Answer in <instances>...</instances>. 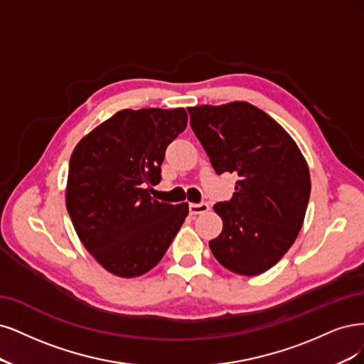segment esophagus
<instances>
[{
    "label": "esophagus",
    "instance_id": "obj_1",
    "mask_svg": "<svg viewBox=\"0 0 364 364\" xmlns=\"http://www.w3.org/2000/svg\"><path fill=\"white\" fill-rule=\"evenodd\" d=\"M210 210V205L207 203H199V204H191L189 205V212L191 215H201L207 213Z\"/></svg>",
    "mask_w": 364,
    "mask_h": 364
}]
</instances>
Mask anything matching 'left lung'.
I'll list each match as a JSON object with an SVG mask.
<instances>
[{
    "mask_svg": "<svg viewBox=\"0 0 364 364\" xmlns=\"http://www.w3.org/2000/svg\"><path fill=\"white\" fill-rule=\"evenodd\" d=\"M191 125L216 173H237L232 198L215 204L222 232L208 242L228 271L254 277L296 240L310 198V171L290 134L245 101L189 107Z\"/></svg>",
    "mask_w": 364,
    "mask_h": 364,
    "instance_id": "1",
    "label": "left lung"
}]
</instances>
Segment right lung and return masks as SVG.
Masks as SVG:
<instances>
[{
  "mask_svg": "<svg viewBox=\"0 0 364 364\" xmlns=\"http://www.w3.org/2000/svg\"><path fill=\"white\" fill-rule=\"evenodd\" d=\"M186 127L181 107L125 109L74 148L66 208L81 243L107 272L133 278L151 271L189 215V204L157 201L148 187L160 181L165 151Z\"/></svg>",
  "mask_w": 364,
  "mask_h": 364,
  "instance_id": "right-lung-1",
  "label": "right lung"
}]
</instances>
